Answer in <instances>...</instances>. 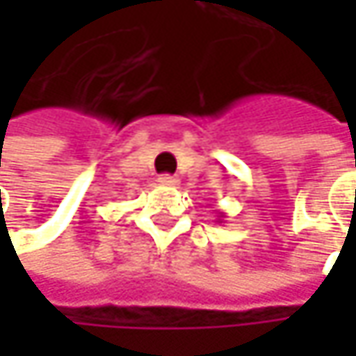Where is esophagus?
Returning <instances> with one entry per match:
<instances>
[{
	"label": "esophagus",
	"mask_w": 356,
	"mask_h": 356,
	"mask_svg": "<svg viewBox=\"0 0 356 356\" xmlns=\"http://www.w3.org/2000/svg\"><path fill=\"white\" fill-rule=\"evenodd\" d=\"M159 183H161V185H169V187H171V185H177L179 179L173 177V175H161V177H159Z\"/></svg>",
	"instance_id": "34e87169"
}]
</instances>
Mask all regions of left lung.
<instances>
[{
	"label": "left lung",
	"instance_id": "8db88e82",
	"mask_svg": "<svg viewBox=\"0 0 356 356\" xmlns=\"http://www.w3.org/2000/svg\"><path fill=\"white\" fill-rule=\"evenodd\" d=\"M225 220V212H218V222H222Z\"/></svg>",
	"mask_w": 356,
	"mask_h": 356
}]
</instances>
